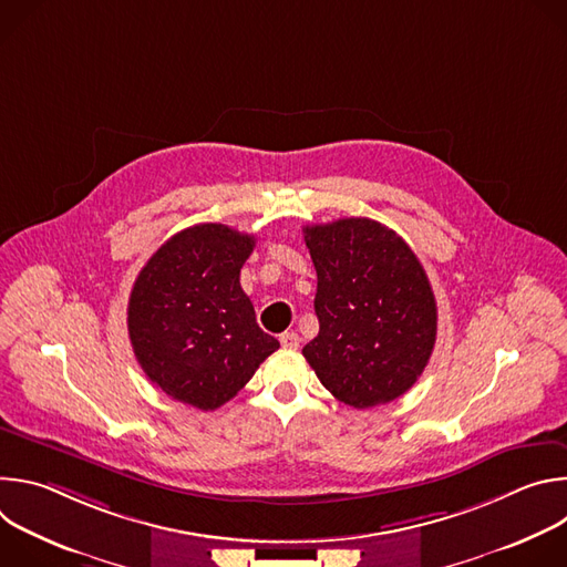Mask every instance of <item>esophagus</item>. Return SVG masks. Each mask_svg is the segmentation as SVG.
<instances>
[{
    "label": "esophagus",
    "instance_id": "1",
    "mask_svg": "<svg viewBox=\"0 0 567 567\" xmlns=\"http://www.w3.org/2000/svg\"><path fill=\"white\" fill-rule=\"evenodd\" d=\"M280 346H282L285 350H298L300 337H298L296 332H285V334H280Z\"/></svg>",
    "mask_w": 567,
    "mask_h": 567
}]
</instances>
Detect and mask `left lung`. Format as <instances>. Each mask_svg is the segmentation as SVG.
Returning a JSON list of instances; mask_svg holds the SVG:
<instances>
[{
  "label": "left lung",
  "instance_id": "obj_1",
  "mask_svg": "<svg viewBox=\"0 0 567 567\" xmlns=\"http://www.w3.org/2000/svg\"><path fill=\"white\" fill-rule=\"evenodd\" d=\"M305 245L318 276L320 330L302 357L352 409L401 396L424 372L437 334L422 262L392 228L368 217L305 226Z\"/></svg>",
  "mask_w": 567,
  "mask_h": 567
}]
</instances>
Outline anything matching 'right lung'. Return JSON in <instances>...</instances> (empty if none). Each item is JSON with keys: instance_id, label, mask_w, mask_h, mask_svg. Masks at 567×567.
I'll return each mask as SVG.
<instances>
[{"instance_id": "right-lung-1", "label": "right lung", "mask_w": 567, "mask_h": 567, "mask_svg": "<svg viewBox=\"0 0 567 567\" xmlns=\"http://www.w3.org/2000/svg\"><path fill=\"white\" fill-rule=\"evenodd\" d=\"M256 237L224 224L173 235L134 280L127 332L147 379L168 396L215 411L280 343L262 332L239 287Z\"/></svg>"}]
</instances>
